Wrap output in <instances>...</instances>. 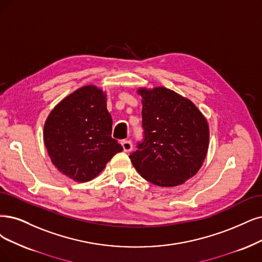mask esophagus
<instances>
[{
    "label": "esophagus",
    "mask_w": 262,
    "mask_h": 262,
    "mask_svg": "<svg viewBox=\"0 0 262 262\" xmlns=\"http://www.w3.org/2000/svg\"><path fill=\"white\" fill-rule=\"evenodd\" d=\"M121 144H122L123 150H124L125 152H130V151H132V149H133V143H132L130 140H123V141L121 142Z\"/></svg>",
    "instance_id": "34e87169"
}]
</instances>
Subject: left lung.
Here are the masks:
<instances>
[{"instance_id": "left-lung-1", "label": "left lung", "mask_w": 262, "mask_h": 262, "mask_svg": "<svg viewBox=\"0 0 262 262\" xmlns=\"http://www.w3.org/2000/svg\"><path fill=\"white\" fill-rule=\"evenodd\" d=\"M143 141L129 159L141 177L160 187H176L199 171L209 143L205 116L191 100L166 87L139 89Z\"/></svg>"}]
</instances>
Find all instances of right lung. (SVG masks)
<instances>
[{
  "instance_id": "obj_1",
  "label": "right lung",
  "mask_w": 262,
  "mask_h": 262,
  "mask_svg": "<svg viewBox=\"0 0 262 262\" xmlns=\"http://www.w3.org/2000/svg\"><path fill=\"white\" fill-rule=\"evenodd\" d=\"M111 133L105 93L95 85H86L52 110L43 137L55 167L68 178L85 182L98 176L106 163L123 150Z\"/></svg>"
}]
</instances>
